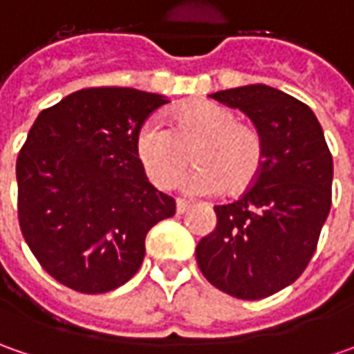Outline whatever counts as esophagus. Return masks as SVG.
I'll return each instance as SVG.
<instances>
[{
  "label": "esophagus",
  "instance_id": "esophagus-1",
  "mask_svg": "<svg viewBox=\"0 0 354 354\" xmlns=\"http://www.w3.org/2000/svg\"><path fill=\"white\" fill-rule=\"evenodd\" d=\"M189 209H191V203H187L183 198H177V212H179V214H183V212H187Z\"/></svg>",
  "mask_w": 354,
  "mask_h": 354
}]
</instances>
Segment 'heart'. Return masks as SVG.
<instances>
[{"instance_id": "obj_1", "label": "heart", "mask_w": 354, "mask_h": 354, "mask_svg": "<svg viewBox=\"0 0 354 354\" xmlns=\"http://www.w3.org/2000/svg\"><path fill=\"white\" fill-rule=\"evenodd\" d=\"M136 153L147 179L161 191L179 183L193 159L197 169L185 177V193L214 195L225 189L238 195L262 171L264 140L254 126L238 122L234 110L203 100L175 108L169 128L145 122L136 138Z\"/></svg>"}]
</instances>
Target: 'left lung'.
I'll return each instance as SVG.
<instances>
[{
  "instance_id": "1",
  "label": "left lung",
  "mask_w": 354,
  "mask_h": 354,
  "mask_svg": "<svg viewBox=\"0 0 354 354\" xmlns=\"http://www.w3.org/2000/svg\"><path fill=\"white\" fill-rule=\"evenodd\" d=\"M211 98L242 110L264 140V165L242 197L216 205V228L197 244L214 288L262 299L304 274L331 209L333 157L311 108L281 90L250 84Z\"/></svg>"
}]
</instances>
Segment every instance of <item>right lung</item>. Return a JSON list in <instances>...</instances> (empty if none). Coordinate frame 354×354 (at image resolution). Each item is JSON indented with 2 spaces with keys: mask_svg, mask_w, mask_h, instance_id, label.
Masks as SVG:
<instances>
[{
  "mask_svg": "<svg viewBox=\"0 0 354 354\" xmlns=\"http://www.w3.org/2000/svg\"><path fill=\"white\" fill-rule=\"evenodd\" d=\"M136 88H82L43 110L17 157L27 246L62 286L106 293L140 270L149 228L175 201L147 181L136 153L143 122L167 104Z\"/></svg>",
  "mask_w": 354,
  "mask_h": 354,
  "instance_id": "right-lung-1",
  "label": "right lung"
}]
</instances>
